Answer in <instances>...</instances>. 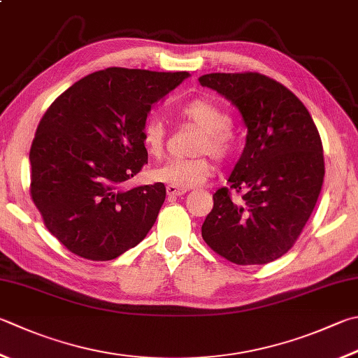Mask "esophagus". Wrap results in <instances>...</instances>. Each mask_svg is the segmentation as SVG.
<instances>
[{
    "label": "esophagus",
    "instance_id": "esophagus-1",
    "mask_svg": "<svg viewBox=\"0 0 358 358\" xmlns=\"http://www.w3.org/2000/svg\"><path fill=\"white\" fill-rule=\"evenodd\" d=\"M187 193L185 188H179L176 185H166V194L168 198H176V196H180V194Z\"/></svg>",
    "mask_w": 358,
    "mask_h": 358
}]
</instances>
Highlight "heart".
<instances>
[{
	"mask_svg": "<svg viewBox=\"0 0 358 358\" xmlns=\"http://www.w3.org/2000/svg\"><path fill=\"white\" fill-rule=\"evenodd\" d=\"M179 117L188 124L202 129L193 151L199 156L171 159L151 170V179L179 188H192L204 184L212 176L213 164L208 154L218 162H227L235 151V134L231 117L224 107L207 98H193L180 107ZM166 127L159 120H148L141 126L140 141L151 157H162L166 146Z\"/></svg>",
	"mask_w": 358,
	"mask_h": 358,
	"instance_id": "1",
	"label": "heart"
}]
</instances>
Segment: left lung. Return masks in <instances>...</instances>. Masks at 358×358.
Wrapping results in <instances>:
<instances>
[{"label": "left lung", "mask_w": 358, "mask_h": 358, "mask_svg": "<svg viewBox=\"0 0 358 358\" xmlns=\"http://www.w3.org/2000/svg\"><path fill=\"white\" fill-rule=\"evenodd\" d=\"M198 80L237 106L248 127L229 187L213 194L202 238L229 262L265 265L293 248L318 201L320 132L301 99L265 74L210 73Z\"/></svg>", "instance_id": "obj_1"}]
</instances>
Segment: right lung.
Instances as JSON below:
<instances>
[{
    "label": "right lung",
    "mask_w": 358,
    "mask_h": 358,
    "mask_svg": "<svg viewBox=\"0 0 358 358\" xmlns=\"http://www.w3.org/2000/svg\"><path fill=\"white\" fill-rule=\"evenodd\" d=\"M188 76L110 66L54 99L32 140L31 198L48 231L79 257L117 259L146 237L165 185L121 184L141 171L140 141L151 106Z\"/></svg>",
    "instance_id": "obj_1"
}]
</instances>
